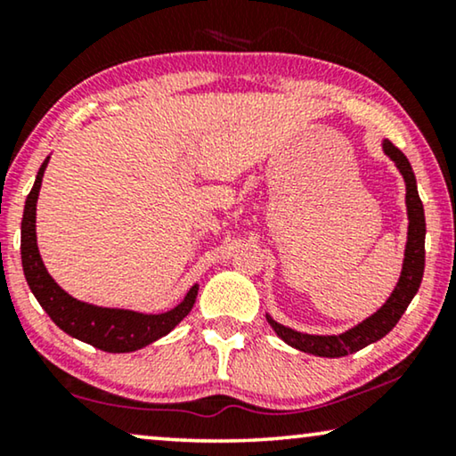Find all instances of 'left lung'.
<instances>
[{"label": "left lung", "mask_w": 456, "mask_h": 456, "mask_svg": "<svg viewBox=\"0 0 456 456\" xmlns=\"http://www.w3.org/2000/svg\"><path fill=\"white\" fill-rule=\"evenodd\" d=\"M382 149L384 153L395 161L396 170L403 174L404 186H407L404 203H407L409 228H407V245H404L401 278H398V282L395 286V290H392V295L388 297V301H386L376 314L365 317L363 322L342 334H332V336L303 334L292 328L282 326V323L272 320V317L265 314L267 322H270V326L273 328V332H276L286 345L297 348V351L317 354V357H330V359L346 357V354L357 353L367 345H371V342H378L379 338H384V336L396 326L398 320H401V315L407 311L409 303L413 301L417 290H419L423 267H426V214H423V203L419 199V192H417V180L407 155H404L398 147L392 145L388 139L382 141Z\"/></svg>", "instance_id": "left-lung-1"}]
</instances>
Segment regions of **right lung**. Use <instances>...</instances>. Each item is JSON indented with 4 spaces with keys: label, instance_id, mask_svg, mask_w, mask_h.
<instances>
[{
    "label": "right lung",
    "instance_id": "right-lung-1",
    "mask_svg": "<svg viewBox=\"0 0 456 456\" xmlns=\"http://www.w3.org/2000/svg\"><path fill=\"white\" fill-rule=\"evenodd\" d=\"M49 158L37 172L35 184L30 189L27 203H24L22 226H20V255L22 270L28 289L45 314L52 317L55 326L64 330L68 336L86 342L105 353H133L139 348L159 340L161 336L172 332L180 322L189 315L195 305L199 284L186 292V297L176 307L166 314H139L130 309L97 307V305L78 301L68 295L55 280L49 276L43 264L39 247H37V199H39L43 172H45Z\"/></svg>",
    "mask_w": 456,
    "mask_h": 456
}]
</instances>
